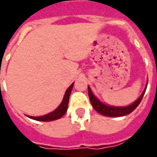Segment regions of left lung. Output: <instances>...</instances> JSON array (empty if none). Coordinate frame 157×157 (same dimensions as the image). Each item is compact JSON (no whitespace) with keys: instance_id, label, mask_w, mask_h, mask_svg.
Returning a JSON list of instances; mask_svg holds the SVG:
<instances>
[{"instance_id":"1","label":"left lung","mask_w":157,"mask_h":157,"mask_svg":"<svg viewBox=\"0 0 157 157\" xmlns=\"http://www.w3.org/2000/svg\"><path fill=\"white\" fill-rule=\"evenodd\" d=\"M148 84V83H147ZM147 88V87H146ZM146 88L143 91L142 95L138 97V100L132 103L131 105L126 106V107H113V106H109L107 104L102 103L100 101L97 97L94 96V94L91 91V90L88 86V93H89V98L91 105L94 108V109L99 113H101L104 116H109V117H120V116H124L127 115L130 113H132L133 110L137 108L138 104L140 103V101H142L143 97L145 93Z\"/></svg>"}]
</instances>
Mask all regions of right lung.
Instances as JSON below:
<instances>
[{
  "instance_id": "right-lung-1",
  "label": "right lung",
  "mask_w": 157,
  "mask_h": 157,
  "mask_svg": "<svg viewBox=\"0 0 157 157\" xmlns=\"http://www.w3.org/2000/svg\"><path fill=\"white\" fill-rule=\"evenodd\" d=\"M73 84L74 83H72V85L68 87L67 91L65 93L64 97H63V100L61 101V103H60L59 107L56 110H54L53 112L48 113V114L43 115V116H37V117H35V116H29V115H27V116L29 118H31V119H32V120L38 121H56V120H58V119L62 117L65 113H66L67 110L68 101H69L70 94L72 92Z\"/></svg>"
}]
</instances>
